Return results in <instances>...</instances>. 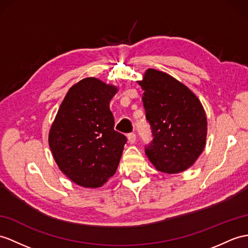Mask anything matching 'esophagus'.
<instances>
[{"label": "esophagus", "instance_id": "1", "mask_svg": "<svg viewBox=\"0 0 248 248\" xmlns=\"http://www.w3.org/2000/svg\"><path fill=\"white\" fill-rule=\"evenodd\" d=\"M127 138H128V142H129L130 144L136 143L137 138H136V134H134V132H131V134H128Z\"/></svg>", "mask_w": 248, "mask_h": 248}]
</instances>
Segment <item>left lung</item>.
Wrapping results in <instances>:
<instances>
[{"label": "left lung", "instance_id": "left-lung-1", "mask_svg": "<svg viewBox=\"0 0 248 248\" xmlns=\"http://www.w3.org/2000/svg\"><path fill=\"white\" fill-rule=\"evenodd\" d=\"M138 83L154 137L145 147L149 161L165 173L186 170L206 144L207 119L200 100L184 84L153 68Z\"/></svg>", "mask_w": 248, "mask_h": 248}]
</instances>
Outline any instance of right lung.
Returning a JSON list of instances; mask_svg holds the SVG:
<instances>
[{
	"label": "right lung",
	"instance_id": "obj_1",
	"mask_svg": "<svg viewBox=\"0 0 248 248\" xmlns=\"http://www.w3.org/2000/svg\"><path fill=\"white\" fill-rule=\"evenodd\" d=\"M118 88L96 78L75 84L48 136L59 168L76 184L98 188L116 172L127 139L113 129L110 100Z\"/></svg>",
	"mask_w": 248,
	"mask_h": 248
}]
</instances>
